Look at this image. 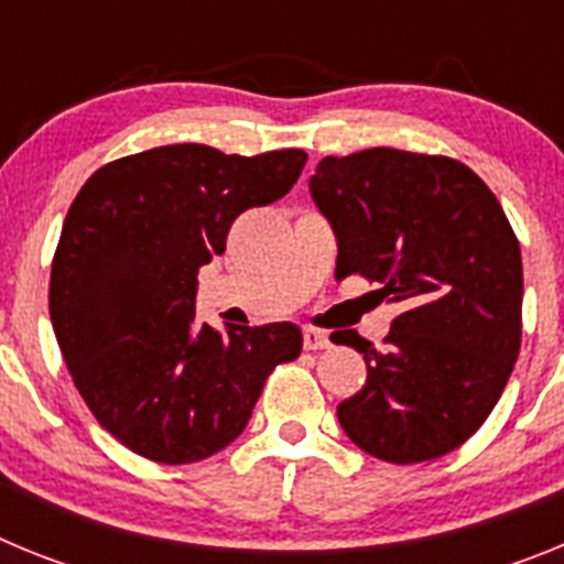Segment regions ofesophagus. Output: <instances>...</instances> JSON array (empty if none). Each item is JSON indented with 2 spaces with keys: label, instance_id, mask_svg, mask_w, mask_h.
<instances>
[{
  "label": "esophagus",
  "instance_id": "obj_1",
  "mask_svg": "<svg viewBox=\"0 0 564 564\" xmlns=\"http://www.w3.org/2000/svg\"><path fill=\"white\" fill-rule=\"evenodd\" d=\"M305 350H325V347H330V338H327V333L316 330V327H305Z\"/></svg>",
  "mask_w": 564,
  "mask_h": 564
}]
</instances>
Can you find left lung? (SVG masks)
Wrapping results in <instances>:
<instances>
[{"label":"left lung","instance_id":"obj_1","mask_svg":"<svg viewBox=\"0 0 564 564\" xmlns=\"http://www.w3.org/2000/svg\"><path fill=\"white\" fill-rule=\"evenodd\" d=\"M311 194L336 231V279L358 273L398 305L381 347L330 336L367 361L361 392L338 403L341 430L398 466L449 455L520 356L522 259L500 200L455 158L383 147L325 158Z\"/></svg>","mask_w":564,"mask_h":564}]
</instances>
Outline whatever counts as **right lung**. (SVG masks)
I'll return each instance as SVG.
<instances>
[{
  "mask_svg": "<svg viewBox=\"0 0 564 564\" xmlns=\"http://www.w3.org/2000/svg\"><path fill=\"white\" fill-rule=\"evenodd\" d=\"M302 149L223 154L172 143L89 174L62 226L50 318L64 364L104 430L134 455L183 466L246 430L279 364L302 352L291 322L220 336L194 322L197 273L239 214L291 192Z\"/></svg>",
  "mask_w": 564,
  "mask_h": 564,
  "instance_id": "1",
  "label": "right lung"
}]
</instances>
